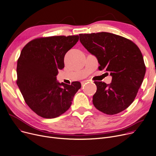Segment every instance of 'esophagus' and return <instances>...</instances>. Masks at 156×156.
<instances>
[{"mask_svg":"<svg viewBox=\"0 0 156 156\" xmlns=\"http://www.w3.org/2000/svg\"><path fill=\"white\" fill-rule=\"evenodd\" d=\"M87 83H89V81L88 80H84L81 81V85H84L85 84H87Z\"/></svg>","mask_w":156,"mask_h":156,"instance_id":"34e87169","label":"esophagus"}]
</instances>
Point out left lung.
I'll use <instances>...</instances> for the list:
<instances>
[{
  "label": "left lung",
  "mask_w": 156,
  "mask_h": 156,
  "mask_svg": "<svg viewBox=\"0 0 156 156\" xmlns=\"http://www.w3.org/2000/svg\"><path fill=\"white\" fill-rule=\"evenodd\" d=\"M80 41L96 56L99 70L112 76L110 84L94 81L93 103L99 111L114 115L128 108L136 98L146 74L142 53L132 41L110 33L80 34Z\"/></svg>",
  "instance_id": "obj_1"
}]
</instances>
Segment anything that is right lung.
Returning <instances> with one entry per match:
<instances>
[{"mask_svg":"<svg viewBox=\"0 0 156 156\" xmlns=\"http://www.w3.org/2000/svg\"><path fill=\"white\" fill-rule=\"evenodd\" d=\"M79 40L76 36L40 37L29 42L17 60V84L29 107L39 116L53 119L70 107L79 81L71 85L56 81L65 66L67 52Z\"/></svg>","mask_w":156,"mask_h":156,"instance_id":"add662e5","label":"right lung"}]
</instances>
